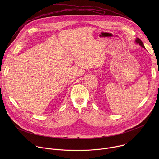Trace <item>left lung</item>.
<instances>
[{
    "mask_svg": "<svg viewBox=\"0 0 159 159\" xmlns=\"http://www.w3.org/2000/svg\"><path fill=\"white\" fill-rule=\"evenodd\" d=\"M135 42H136V43H137V44H139V45H140V46L142 47L143 48H145V47H144V44H143V42H142V41H141V39H139V38H137V39H136V40H135Z\"/></svg>",
    "mask_w": 159,
    "mask_h": 159,
    "instance_id": "8db88e82",
    "label": "left lung"
}]
</instances>
